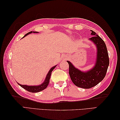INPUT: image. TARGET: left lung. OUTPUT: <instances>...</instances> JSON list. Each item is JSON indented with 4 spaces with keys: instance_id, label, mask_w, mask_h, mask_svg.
Instances as JSON below:
<instances>
[{
    "instance_id": "obj_1",
    "label": "left lung",
    "mask_w": 120,
    "mask_h": 120,
    "mask_svg": "<svg viewBox=\"0 0 120 120\" xmlns=\"http://www.w3.org/2000/svg\"><path fill=\"white\" fill-rule=\"evenodd\" d=\"M92 31V38H89L96 45L97 59L95 66L91 70L83 72L75 68L69 61V74L74 84L79 88L90 89L97 85L106 76L109 65V58L106 44L95 31Z\"/></svg>"
}]
</instances>
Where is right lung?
I'll use <instances>...</instances> for the list:
<instances>
[{
	"label": "right lung",
	"instance_id": "obj_1",
	"mask_svg": "<svg viewBox=\"0 0 120 120\" xmlns=\"http://www.w3.org/2000/svg\"><path fill=\"white\" fill-rule=\"evenodd\" d=\"M32 32H33V33H38V32H37V31H30L25 34L23 37V38L26 37V35H28L29 34H30L32 33ZM56 66H54L50 69V70L49 71L48 74H47V75H46V77L45 79V81L41 85H40L39 86H27V85H21V84H19V83H18V84H19L20 86L22 87V88H23L25 90H27V91L30 92L38 93L39 92H41V90L46 89V87L48 86L49 85L52 72L53 71V70H54V68H56Z\"/></svg>",
	"mask_w": 120,
	"mask_h": 120
}]
</instances>
